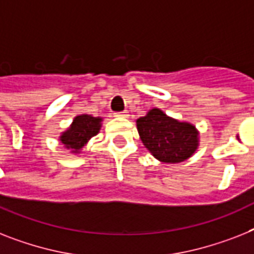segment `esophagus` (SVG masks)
<instances>
[{"instance_id":"1","label":"esophagus","mask_w":254,"mask_h":254,"mask_svg":"<svg viewBox=\"0 0 254 254\" xmlns=\"http://www.w3.org/2000/svg\"><path fill=\"white\" fill-rule=\"evenodd\" d=\"M115 117L117 118H128V113L127 112H121V113H115Z\"/></svg>"}]
</instances>
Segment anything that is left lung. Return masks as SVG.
<instances>
[{
	"label": "left lung",
	"instance_id": "obj_1",
	"mask_svg": "<svg viewBox=\"0 0 254 254\" xmlns=\"http://www.w3.org/2000/svg\"><path fill=\"white\" fill-rule=\"evenodd\" d=\"M136 127L144 146L160 162H184L200 146V132L196 126L178 121L158 108L140 117Z\"/></svg>",
	"mask_w": 254,
	"mask_h": 254
}]
</instances>
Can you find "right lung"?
<instances>
[{
    "instance_id": "1",
    "label": "right lung",
    "mask_w": 254,
    "mask_h": 254,
    "mask_svg": "<svg viewBox=\"0 0 254 254\" xmlns=\"http://www.w3.org/2000/svg\"><path fill=\"white\" fill-rule=\"evenodd\" d=\"M102 117H92L89 114L76 115L64 132H61L60 142L72 154H80L84 145L100 132L102 127Z\"/></svg>"
}]
</instances>
